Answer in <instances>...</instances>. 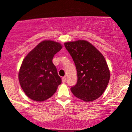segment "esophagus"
Segmentation results:
<instances>
[{"mask_svg":"<svg viewBox=\"0 0 132 132\" xmlns=\"http://www.w3.org/2000/svg\"><path fill=\"white\" fill-rule=\"evenodd\" d=\"M62 82H63V83H65V82H66V81H67L66 77H62Z\"/></svg>","mask_w":132,"mask_h":132,"instance_id":"1","label":"esophagus"}]
</instances>
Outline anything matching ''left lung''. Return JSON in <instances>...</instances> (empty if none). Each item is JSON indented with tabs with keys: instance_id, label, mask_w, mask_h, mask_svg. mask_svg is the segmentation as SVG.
Segmentation results:
<instances>
[{
	"instance_id": "left-lung-1",
	"label": "left lung",
	"mask_w": 132,
	"mask_h": 132,
	"mask_svg": "<svg viewBox=\"0 0 132 132\" xmlns=\"http://www.w3.org/2000/svg\"><path fill=\"white\" fill-rule=\"evenodd\" d=\"M65 46L72 56L77 72V82L72 94L86 102L99 98L105 91L110 71L103 54L86 40L68 42Z\"/></svg>"
}]
</instances>
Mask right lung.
<instances>
[{
	"label": "right lung",
	"mask_w": 132,
	"mask_h": 132,
	"mask_svg": "<svg viewBox=\"0 0 132 132\" xmlns=\"http://www.w3.org/2000/svg\"><path fill=\"white\" fill-rule=\"evenodd\" d=\"M62 48L59 42L44 40L25 56L18 74L24 93L35 101H43L52 97L62 82L52 60Z\"/></svg>",
	"instance_id": "right-lung-1"
}]
</instances>
